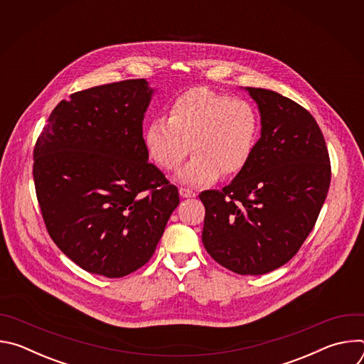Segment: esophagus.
<instances>
[{"label": "esophagus", "mask_w": 364, "mask_h": 364, "mask_svg": "<svg viewBox=\"0 0 364 364\" xmlns=\"http://www.w3.org/2000/svg\"><path fill=\"white\" fill-rule=\"evenodd\" d=\"M178 193H180V196H181L183 198H191V197H196V193H194V191H191V190H187V188H180V190H178Z\"/></svg>", "instance_id": "obj_1"}]
</instances>
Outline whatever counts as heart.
Here are the masks:
<instances>
[{"label": "heart", "instance_id": "heart-1", "mask_svg": "<svg viewBox=\"0 0 364 364\" xmlns=\"http://www.w3.org/2000/svg\"><path fill=\"white\" fill-rule=\"evenodd\" d=\"M259 129V115L250 102L194 87L171 103L168 118L148 124L144 142L149 159L168 171L183 163L191 144L194 157L176 180L198 187L240 173L255 151Z\"/></svg>", "mask_w": 364, "mask_h": 364}]
</instances>
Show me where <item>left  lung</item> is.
I'll list each match as a JSON object with an SVG mask.
<instances>
[{"label": "left lung", "instance_id": "1", "mask_svg": "<svg viewBox=\"0 0 364 364\" xmlns=\"http://www.w3.org/2000/svg\"><path fill=\"white\" fill-rule=\"evenodd\" d=\"M245 90L261 115V138L229 186L198 196L205 209L201 240L229 271L264 275L285 265L313 230L331 168L313 115L274 90Z\"/></svg>", "mask_w": 364, "mask_h": 364}]
</instances>
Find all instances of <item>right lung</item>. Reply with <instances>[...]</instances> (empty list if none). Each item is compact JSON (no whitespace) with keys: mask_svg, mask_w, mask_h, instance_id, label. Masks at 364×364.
Here are the masks:
<instances>
[{"mask_svg":"<svg viewBox=\"0 0 364 364\" xmlns=\"http://www.w3.org/2000/svg\"><path fill=\"white\" fill-rule=\"evenodd\" d=\"M155 89L132 79L76 92L47 119L33 177L48 235L82 269L105 278L145 265L180 203L148 163L142 121Z\"/></svg>","mask_w":364,"mask_h":364,"instance_id":"right-lung-1","label":"right lung"}]
</instances>
